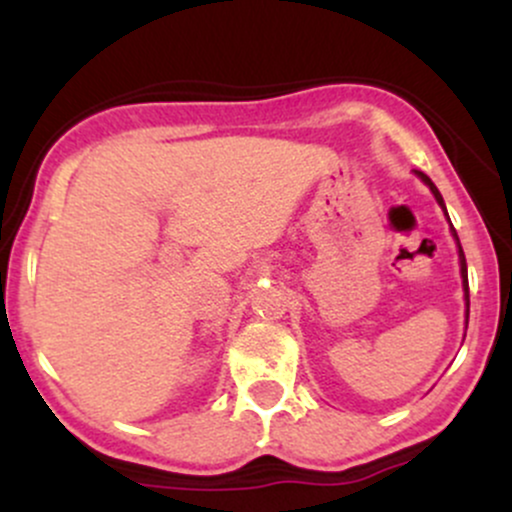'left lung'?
<instances>
[{
	"label": "left lung",
	"instance_id": "obj_1",
	"mask_svg": "<svg viewBox=\"0 0 512 512\" xmlns=\"http://www.w3.org/2000/svg\"><path fill=\"white\" fill-rule=\"evenodd\" d=\"M416 175H419V178H421V180H424L428 187H431V192H433V195H436V199H438V204H440V207H443V209H445V202H443V197H440L438 187H436V185H433V182H431V178H428V175H424V173H421V170H416ZM445 214H448V211H445ZM452 236H455V238H457L455 228H452ZM457 245H460V240H457ZM460 267H462L464 301H467V317H469V284H467V260H464V252H462V245H460Z\"/></svg>",
	"mask_w": 512,
	"mask_h": 512
}]
</instances>
